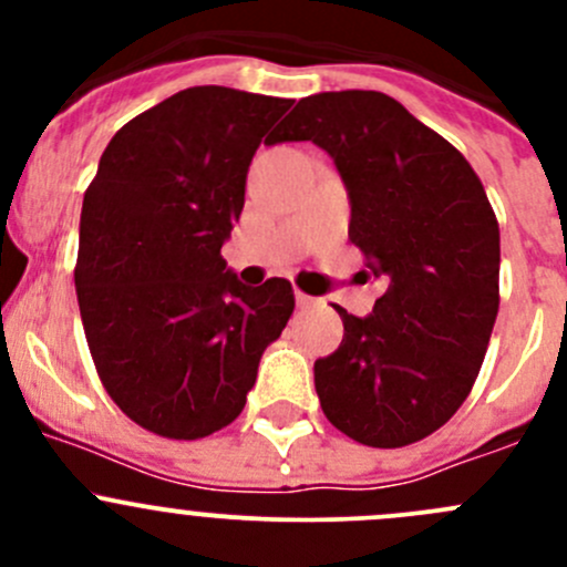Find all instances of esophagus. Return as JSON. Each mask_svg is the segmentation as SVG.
Listing matches in <instances>:
<instances>
[{"label": "esophagus", "instance_id": "esophagus-1", "mask_svg": "<svg viewBox=\"0 0 567 567\" xmlns=\"http://www.w3.org/2000/svg\"><path fill=\"white\" fill-rule=\"evenodd\" d=\"M296 305L301 307V310H310V307H316L318 305V299H312V296H307V293H296Z\"/></svg>", "mask_w": 567, "mask_h": 567}]
</instances>
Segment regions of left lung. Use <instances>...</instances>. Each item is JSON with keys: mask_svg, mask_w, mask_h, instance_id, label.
<instances>
[{"mask_svg": "<svg viewBox=\"0 0 567 567\" xmlns=\"http://www.w3.org/2000/svg\"><path fill=\"white\" fill-rule=\"evenodd\" d=\"M334 158L348 238L384 293L316 362L326 420L368 447H405L444 425L477 381L499 312V221L472 164L375 90L301 99L274 142Z\"/></svg>", "mask_w": 567, "mask_h": 567, "instance_id": "obj_1", "label": "left lung"}]
</instances>
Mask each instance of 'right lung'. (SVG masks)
<instances>
[{"instance_id": "right-lung-1", "label": "right lung", "mask_w": 567, "mask_h": 567, "mask_svg": "<svg viewBox=\"0 0 567 567\" xmlns=\"http://www.w3.org/2000/svg\"><path fill=\"white\" fill-rule=\"evenodd\" d=\"M290 104L181 90L112 136L84 192L73 271L84 337L109 398L156 436L230 425L293 316L288 279L247 288L221 257L251 156Z\"/></svg>"}]
</instances>
